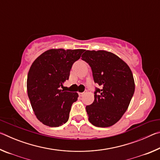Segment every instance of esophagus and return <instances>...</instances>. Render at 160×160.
<instances>
[{
    "mask_svg": "<svg viewBox=\"0 0 160 160\" xmlns=\"http://www.w3.org/2000/svg\"><path fill=\"white\" fill-rule=\"evenodd\" d=\"M84 94H85V92H80L79 93V96L80 97H82V96H84Z\"/></svg>",
    "mask_w": 160,
    "mask_h": 160,
    "instance_id": "1",
    "label": "esophagus"
}]
</instances>
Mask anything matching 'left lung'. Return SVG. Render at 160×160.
<instances>
[{
  "instance_id": "1",
  "label": "left lung",
  "mask_w": 160,
  "mask_h": 160,
  "mask_svg": "<svg viewBox=\"0 0 160 160\" xmlns=\"http://www.w3.org/2000/svg\"><path fill=\"white\" fill-rule=\"evenodd\" d=\"M82 60L90 65L97 89L94 100L86 107L89 121L97 127L106 128L120 120L131 101L135 91L132 71L125 61L104 50H85Z\"/></svg>"
}]
</instances>
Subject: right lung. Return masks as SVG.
<instances>
[{"mask_svg":"<svg viewBox=\"0 0 160 160\" xmlns=\"http://www.w3.org/2000/svg\"><path fill=\"white\" fill-rule=\"evenodd\" d=\"M85 49L51 48L35 59L29 68L27 90L31 106L38 120L49 127L66 123L77 92L62 90L68 80L72 64Z\"/></svg>","mask_w":160,"mask_h":160,"instance_id":"add662e5","label":"right lung"}]
</instances>
